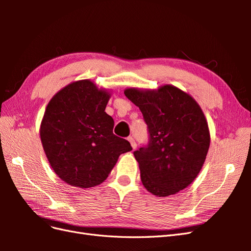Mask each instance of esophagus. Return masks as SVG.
<instances>
[{
    "label": "esophagus",
    "mask_w": 251,
    "mask_h": 251,
    "mask_svg": "<svg viewBox=\"0 0 251 251\" xmlns=\"http://www.w3.org/2000/svg\"><path fill=\"white\" fill-rule=\"evenodd\" d=\"M127 140L130 141V143H131V146H132V148L135 150L136 148H137V143H136V141H135V139L132 137V136H130V137H127Z\"/></svg>",
    "instance_id": "obj_1"
}]
</instances>
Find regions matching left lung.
<instances>
[{
  "label": "left lung",
  "instance_id": "obj_1",
  "mask_svg": "<svg viewBox=\"0 0 251 251\" xmlns=\"http://www.w3.org/2000/svg\"><path fill=\"white\" fill-rule=\"evenodd\" d=\"M125 95L140 109L148 126V146L134 151L143 186L157 197L187 187L206 159L210 135L194 98L172 85L157 90L128 88Z\"/></svg>",
  "mask_w": 251,
  "mask_h": 251
}]
</instances>
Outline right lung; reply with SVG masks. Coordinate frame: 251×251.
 I'll use <instances>...</instances> for the list:
<instances>
[{
	"instance_id": "add662e5",
	"label": "right lung",
	"mask_w": 251,
	"mask_h": 251,
	"mask_svg": "<svg viewBox=\"0 0 251 251\" xmlns=\"http://www.w3.org/2000/svg\"><path fill=\"white\" fill-rule=\"evenodd\" d=\"M111 94L89 79L77 80L51 98L40 135L51 168L66 183L93 187L108 178L118 157L132 151L113 134L114 120L104 112Z\"/></svg>"
}]
</instances>
